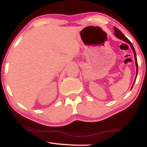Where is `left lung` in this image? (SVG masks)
<instances>
[{"instance_id":"left-lung-1","label":"left lung","mask_w":147,"mask_h":147,"mask_svg":"<svg viewBox=\"0 0 147 147\" xmlns=\"http://www.w3.org/2000/svg\"><path fill=\"white\" fill-rule=\"evenodd\" d=\"M114 30H115V36L116 37H117V38H120V39H122V40H123V41H126V43H129V44L131 45V48H132V50H133V54H134V57H135V60H136V70H137V74H136V77H137V75H138V61H137V57H136V51H135V49H134V48H133V44L132 43H131V42L129 41V39H128L127 38H126V37L124 36V34H122V32L120 31V30H118L117 28H116V27H114ZM136 81V80H135ZM132 88H133V86H132Z\"/></svg>"}]
</instances>
